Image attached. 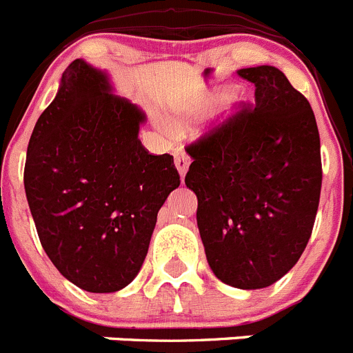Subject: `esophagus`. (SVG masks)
<instances>
[{"label":"esophagus","mask_w":353,"mask_h":353,"mask_svg":"<svg viewBox=\"0 0 353 353\" xmlns=\"http://www.w3.org/2000/svg\"><path fill=\"white\" fill-rule=\"evenodd\" d=\"M174 163H176V169L179 170L181 177H184V174L188 170L190 157L184 153L183 149H176V151H174Z\"/></svg>","instance_id":"34e87169"}]
</instances>
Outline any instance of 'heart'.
I'll return each mask as SVG.
<instances>
[{
  "label": "heart",
  "mask_w": 353,
  "mask_h": 353,
  "mask_svg": "<svg viewBox=\"0 0 353 353\" xmlns=\"http://www.w3.org/2000/svg\"><path fill=\"white\" fill-rule=\"evenodd\" d=\"M228 94L225 93V91H216V93H211L208 98H204L202 101H199L195 107H193V112H204V110L211 109V107H214L216 103H220V101H223L225 98H227Z\"/></svg>",
  "instance_id": "b5f03b06"
}]
</instances>
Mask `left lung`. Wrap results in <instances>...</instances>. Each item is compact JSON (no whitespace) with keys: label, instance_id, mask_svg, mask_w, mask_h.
<instances>
[{"label":"left lung","instance_id":"1","mask_svg":"<svg viewBox=\"0 0 353 353\" xmlns=\"http://www.w3.org/2000/svg\"><path fill=\"white\" fill-rule=\"evenodd\" d=\"M255 105L186 148L184 183L209 268L230 287L256 290L283 278L311 237L322 188L320 135L310 101L276 66L237 70Z\"/></svg>","mask_w":353,"mask_h":353}]
</instances>
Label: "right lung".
Here are the masks:
<instances>
[{"instance_id": "1", "label": "right lung", "mask_w": 353, "mask_h": 353, "mask_svg": "<svg viewBox=\"0 0 353 353\" xmlns=\"http://www.w3.org/2000/svg\"><path fill=\"white\" fill-rule=\"evenodd\" d=\"M145 116L82 59L63 72L28 145L24 190L38 237L68 281L93 294L139 274L157 216L179 186L174 158L139 141Z\"/></svg>"}]
</instances>
